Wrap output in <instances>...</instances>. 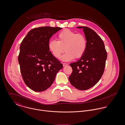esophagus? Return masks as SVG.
<instances>
[{"instance_id": "esophagus-1", "label": "esophagus", "mask_w": 125, "mask_h": 125, "mask_svg": "<svg viewBox=\"0 0 125 125\" xmlns=\"http://www.w3.org/2000/svg\"><path fill=\"white\" fill-rule=\"evenodd\" d=\"M62 65L63 66H67L68 65V64H67L66 63H62Z\"/></svg>"}]
</instances>
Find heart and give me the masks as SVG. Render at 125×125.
<instances>
[{"label":"heart","mask_w":125,"mask_h":125,"mask_svg":"<svg viewBox=\"0 0 125 125\" xmlns=\"http://www.w3.org/2000/svg\"><path fill=\"white\" fill-rule=\"evenodd\" d=\"M57 37L58 41L51 40L48 44L49 50L56 58H60L64 50L66 52L62 57L63 61L79 59L85 53L87 41L83 34L65 29L59 33Z\"/></svg>","instance_id":"heart-1"}]
</instances>
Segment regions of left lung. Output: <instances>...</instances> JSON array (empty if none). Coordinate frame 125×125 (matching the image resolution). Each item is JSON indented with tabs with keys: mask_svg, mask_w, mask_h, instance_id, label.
I'll return each instance as SVG.
<instances>
[{
	"mask_svg": "<svg viewBox=\"0 0 125 125\" xmlns=\"http://www.w3.org/2000/svg\"><path fill=\"white\" fill-rule=\"evenodd\" d=\"M77 28H83L87 46L84 55L77 62L70 64L73 71L69 80L76 89L84 90L96 85L102 76L107 52L103 40L94 30L86 26Z\"/></svg>",
	"mask_w": 125,
	"mask_h": 125,
	"instance_id": "1",
	"label": "left lung"
}]
</instances>
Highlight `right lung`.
<instances>
[{"label": "right lung", "instance_id": "right-lung-1", "mask_svg": "<svg viewBox=\"0 0 125 125\" xmlns=\"http://www.w3.org/2000/svg\"><path fill=\"white\" fill-rule=\"evenodd\" d=\"M61 29L50 26L32 29L21 44L18 62L21 76L26 86L35 91L50 88L63 67L48 48L50 38Z\"/></svg>", "mask_w": 125, "mask_h": 125}]
</instances>
